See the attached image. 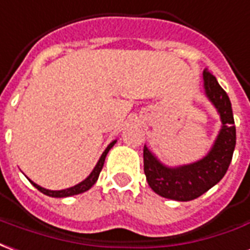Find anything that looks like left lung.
I'll list each match as a JSON object with an SVG mask.
<instances>
[{"mask_svg":"<svg viewBox=\"0 0 250 250\" xmlns=\"http://www.w3.org/2000/svg\"><path fill=\"white\" fill-rule=\"evenodd\" d=\"M204 89L220 113L222 126L210 152L197 163L167 167L144 146V172L149 187L161 197L190 201L220 183L232 161L236 146V126L232 104L212 73L204 70Z\"/></svg>","mask_w":250,"mask_h":250,"instance_id":"1","label":"left lung"}]
</instances>
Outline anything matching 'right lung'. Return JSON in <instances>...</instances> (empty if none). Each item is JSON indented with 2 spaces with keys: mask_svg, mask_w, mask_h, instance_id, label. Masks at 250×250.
<instances>
[{
  "mask_svg": "<svg viewBox=\"0 0 250 250\" xmlns=\"http://www.w3.org/2000/svg\"><path fill=\"white\" fill-rule=\"evenodd\" d=\"M114 144H116V141H113V143H110L109 145H107V147L105 149V152L103 153V156H101L100 160H98L97 165H96L94 169H93V172L90 173L85 180H83V183L77 184V185H74V187L67 188V189H62V190H49V189H45V188L40 187V185H37L36 183H33L32 180H29V181L33 184V187H36L40 192L43 193V194H46V196H49V197L62 198V197H69V196H74V194H80V193L86 192V190H89V189L96 184V181H97L98 176H100V172L103 170L104 163H105V157H106L107 152L112 149Z\"/></svg>",
  "mask_w": 250,
  "mask_h": 250,
  "instance_id": "add662e5",
  "label": "right lung"
}]
</instances>
